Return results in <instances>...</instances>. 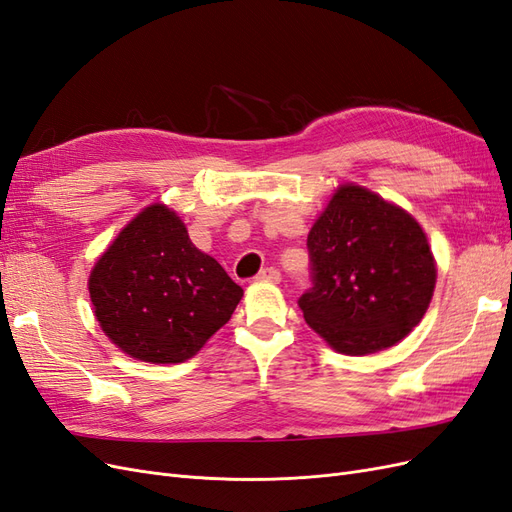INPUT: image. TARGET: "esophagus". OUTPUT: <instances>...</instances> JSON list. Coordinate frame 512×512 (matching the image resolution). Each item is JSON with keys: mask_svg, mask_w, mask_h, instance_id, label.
Listing matches in <instances>:
<instances>
[{"mask_svg": "<svg viewBox=\"0 0 512 512\" xmlns=\"http://www.w3.org/2000/svg\"><path fill=\"white\" fill-rule=\"evenodd\" d=\"M256 280H260V282H280L282 280V273L277 271L275 267H265V269L258 271Z\"/></svg>", "mask_w": 512, "mask_h": 512, "instance_id": "esophagus-1", "label": "esophagus"}]
</instances>
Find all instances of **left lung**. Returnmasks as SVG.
<instances>
[{"label":"left lung","mask_w":512,"mask_h":512,"mask_svg":"<svg viewBox=\"0 0 512 512\" xmlns=\"http://www.w3.org/2000/svg\"><path fill=\"white\" fill-rule=\"evenodd\" d=\"M299 307L331 348L361 356L395 346L425 316L433 262L412 215L359 185H342L307 235Z\"/></svg>","instance_id":"left-lung-1"}]
</instances>
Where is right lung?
I'll return each mask as SVG.
<instances>
[{
    "instance_id": "1",
    "label": "right lung",
    "mask_w": 512,
    "mask_h": 512,
    "mask_svg": "<svg viewBox=\"0 0 512 512\" xmlns=\"http://www.w3.org/2000/svg\"><path fill=\"white\" fill-rule=\"evenodd\" d=\"M102 331L147 363H183L222 329L243 297L183 222L151 205L119 232L89 275Z\"/></svg>"
}]
</instances>
